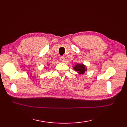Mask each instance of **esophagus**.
Returning a JSON list of instances; mask_svg holds the SVG:
<instances>
[{"label": "esophagus", "instance_id": "34e87169", "mask_svg": "<svg viewBox=\"0 0 127 127\" xmlns=\"http://www.w3.org/2000/svg\"><path fill=\"white\" fill-rule=\"evenodd\" d=\"M60 60L62 62H64V61H65V58H64V57H63V56L61 57H60Z\"/></svg>", "mask_w": 127, "mask_h": 127}]
</instances>
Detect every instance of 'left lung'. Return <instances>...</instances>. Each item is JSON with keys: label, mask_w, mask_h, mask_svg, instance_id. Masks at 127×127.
Instances as JSON below:
<instances>
[{"label": "left lung", "mask_w": 127, "mask_h": 127, "mask_svg": "<svg viewBox=\"0 0 127 127\" xmlns=\"http://www.w3.org/2000/svg\"><path fill=\"white\" fill-rule=\"evenodd\" d=\"M73 69L80 75L85 74L87 71V67L83 64H76L73 67Z\"/></svg>", "instance_id": "8db88e82"}]
</instances>
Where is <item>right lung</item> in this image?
Here are the masks:
<instances>
[{"label": "right lung", "mask_w": 127, "mask_h": 127, "mask_svg": "<svg viewBox=\"0 0 127 127\" xmlns=\"http://www.w3.org/2000/svg\"><path fill=\"white\" fill-rule=\"evenodd\" d=\"M47 65H48V64H47Z\"/></svg>", "instance_id": "1"}]
</instances>
